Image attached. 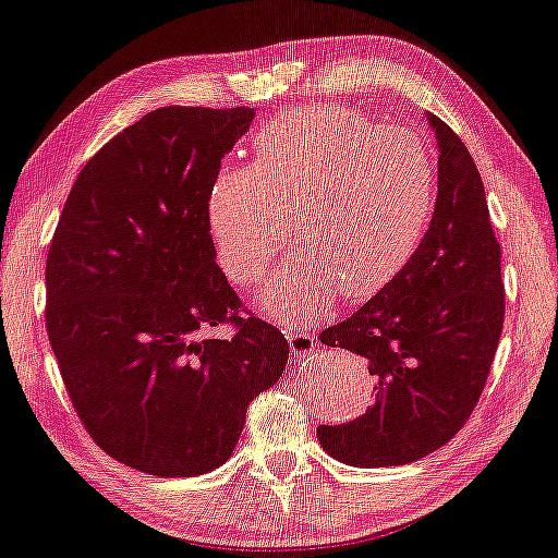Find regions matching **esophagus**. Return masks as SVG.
Masks as SVG:
<instances>
[{"label":"esophagus","instance_id":"esophagus-1","mask_svg":"<svg viewBox=\"0 0 558 558\" xmlns=\"http://www.w3.org/2000/svg\"><path fill=\"white\" fill-rule=\"evenodd\" d=\"M289 347H291V354L293 356H306V354H313L315 350V335H308V332H289Z\"/></svg>","mask_w":558,"mask_h":558}]
</instances>
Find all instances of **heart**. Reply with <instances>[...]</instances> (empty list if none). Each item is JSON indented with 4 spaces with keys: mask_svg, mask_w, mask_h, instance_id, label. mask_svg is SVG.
<instances>
[{
    "mask_svg": "<svg viewBox=\"0 0 558 558\" xmlns=\"http://www.w3.org/2000/svg\"><path fill=\"white\" fill-rule=\"evenodd\" d=\"M437 172L413 131L378 125L340 104L293 109L252 138V167L220 172L206 216L220 269L262 277L287 230L296 252L267 277L259 301L303 323L344 299H369L410 265L435 211Z\"/></svg>",
    "mask_w": 558,
    "mask_h": 558,
    "instance_id": "obj_1",
    "label": "heart"
}]
</instances>
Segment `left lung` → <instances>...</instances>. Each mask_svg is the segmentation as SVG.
<instances>
[{"label": "left lung", "instance_id": "1", "mask_svg": "<svg viewBox=\"0 0 558 558\" xmlns=\"http://www.w3.org/2000/svg\"><path fill=\"white\" fill-rule=\"evenodd\" d=\"M437 135V202L415 257L350 318L320 332L360 354L376 401L347 425H320L318 442L342 464L417 461L454 437L476 408L506 318L500 245L476 162L449 125Z\"/></svg>", "mask_w": 558, "mask_h": 558}]
</instances>
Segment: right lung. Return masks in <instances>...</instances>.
Listing matches in <instances>:
<instances>
[{"label": "right lung", "mask_w": 558, "mask_h": 558, "mask_svg": "<svg viewBox=\"0 0 558 558\" xmlns=\"http://www.w3.org/2000/svg\"><path fill=\"white\" fill-rule=\"evenodd\" d=\"M255 109L162 107L82 167L46 262V328L82 425L150 476L233 454L289 342L240 303L208 230V189ZM230 324V339L207 335Z\"/></svg>", "instance_id": "1"}]
</instances>
